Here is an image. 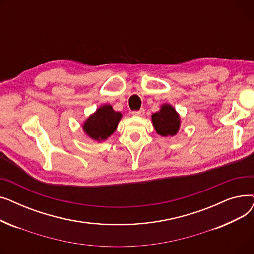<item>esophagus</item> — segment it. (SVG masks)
<instances>
[{"instance_id": "34e87169", "label": "esophagus", "mask_w": 254, "mask_h": 254, "mask_svg": "<svg viewBox=\"0 0 254 254\" xmlns=\"http://www.w3.org/2000/svg\"><path fill=\"white\" fill-rule=\"evenodd\" d=\"M145 113V110L144 109H141V110H138V111H132L131 114L134 116H143Z\"/></svg>"}]
</instances>
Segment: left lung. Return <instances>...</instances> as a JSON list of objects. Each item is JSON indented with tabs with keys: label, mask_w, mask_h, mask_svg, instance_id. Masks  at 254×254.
<instances>
[{
	"label": "left lung",
	"mask_w": 254,
	"mask_h": 254,
	"mask_svg": "<svg viewBox=\"0 0 254 254\" xmlns=\"http://www.w3.org/2000/svg\"><path fill=\"white\" fill-rule=\"evenodd\" d=\"M151 122L155 131L162 137H173L177 135L181 126L179 113L171 104L165 103L161 108L151 115Z\"/></svg>",
	"instance_id": "obj_1"
}]
</instances>
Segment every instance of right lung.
<instances>
[{
    "mask_svg": "<svg viewBox=\"0 0 254 254\" xmlns=\"http://www.w3.org/2000/svg\"><path fill=\"white\" fill-rule=\"evenodd\" d=\"M122 117L123 114L114 111L110 104H104L84 120L82 129L88 138L100 143L116 130Z\"/></svg>",
    "mask_w": 254,
    "mask_h": 254,
    "instance_id": "obj_1",
    "label": "right lung"
}]
</instances>
